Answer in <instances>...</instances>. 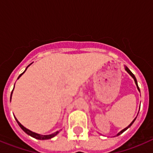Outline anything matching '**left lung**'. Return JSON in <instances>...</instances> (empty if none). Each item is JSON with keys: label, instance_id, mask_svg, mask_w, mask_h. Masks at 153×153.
<instances>
[{"label": "left lung", "instance_id": "8db88e82", "mask_svg": "<svg viewBox=\"0 0 153 153\" xmlns=\"http://www.w3.org/2000/svg\"><path fill=\"white\" fill-rule=\"evenodd\" d=\"M125 70H126L127 72L129 73V74H130V75H131V76H132V78H133V79H134V80H135V83H136V86H137V89H138V90H140V88H139V86H138V84H137V81H136V77H135V76H134V75H133V74H132V72H131L130 70H129V69L127 68V67H125ZM135 120H136V118H135V119H134V120H133V121H132V123H130V125H129V126H127V127H126V128H125V129H123V130H122V131H121V132H119L118 134H117V136H119V135H120V134H122V133H123V132H124V131H126V129H128V128H129V127H130V126H132V123H134V121H135Z\"/></svg>", "mask_w": 153, "mask_h": 153}]
</instances>
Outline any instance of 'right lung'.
Instances as JSON below:
<instances>
[{
	"label": "right lung",
	"instance_id": "right-lung-1",
	"mask_svg": "<svg viewBox=\"0 0 153 153\" xmlns=\"http://www.w3.org/2000/svg\"><path fill=\"white\" fill-rule=\"evenodd\" d=\"M30 65H28V67H29ZM27 68H26V70H27ZM26 70H24V72H25V71H26ZM24 72H23L22 74H21V75L19 76L18 78H17V79H19V78L21 77V76L22 75V74H24ZM12 92H13V90H12ZM11 95H12V93H11V94H10V100H11ZM15 120H17V123H18V125L20 126V127H21V129H22L24 131V132H26L27 134L30 135V136H32V137L35 138V139H37V140H49V139H51V138L54 137V136H56V135L57 134V133H59V132H60V131H57V132H54V133H53V134H51V135H47V136H43V135L37 134V133H35V132H32V131L29 130V129H27V128H25V127H24V126H23L21 125V124L18 122V121H17V119L15 118Z\"/></svg>",
	"mask_w": 153,
	"mask_h": 153
}]
</instances>
